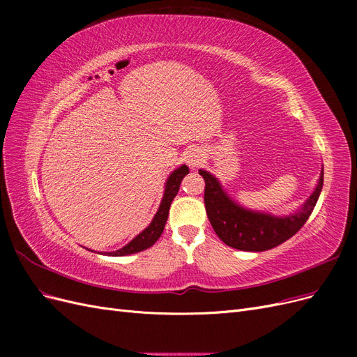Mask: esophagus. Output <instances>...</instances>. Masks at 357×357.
<instances>
[{
  "label": "esophagus",
  "mask_w": 357,
  "mask_h": 357,
  "mask_svg": "<svg viewBox=\"0 0 357 357\" xmlns=\"http://www.w3.org/2000/svg\"><path fill=\"white\" fill-rule=\"evenodd\" d=\"M202 159H204V155L202 152H199V150H190L186 156V162L190 168H197L198 165H201Z\"/></svg>",
  "instance_id": "34e87169"
}]
</instances>
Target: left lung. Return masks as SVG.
Masks as SVG:
<instances>
[{"instance_id":"1","label":"left lung","mask_w":357,"mask_h":357,"mask_svg":"<svg viewBox=\"0 0 357 357\" xmlns=\"http://www.w3.org/2000/svg\"><path fill=\"white\" fill-rule=\"evenodd\" d=\"M205 180L204 202L208 220L219 238L229 247L244 252H265L294 236L305 225L323 188V169L319 185L298 213L287 218L245 210L223 192L210 172L199 169Z\"/></svg>"}]
</instances>
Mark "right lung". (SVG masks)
I'll return each instance as SVG.
<instances>
[{
    "label": "right lung",
    "mask_w": 357,
    "mask_h": 357,
    "mask_svg": "<svg viewBox=\"0 0 357 357\" xmlns=\"http://www.w3.org/2000/svg\"><path fill=\"white\" fill-rule=\"evenodd\" d=\"M186 174H189V168L186 165H181L180 168H177L174 172H172L165 185L164 198H162L159 210L155 214L152 223H150L142 234H138L131 243L126 244L122 248H119V250H116L113 253H109V255L126 256V255L138 253L142 250H146V248H149V247H152L158 241V238L162 235V232H164V228H165L168 213H169V205H171L172 199H174V197L177 195V192L180 189V183L183 178H185Z\"/></svg>",
    "instance_id": "add662e5"
}]
</instances>
